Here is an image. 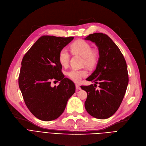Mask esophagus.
<instances>
[{
  "mask_svg": "<svg viewBox=\"0 0 146 146\" xmlns=\"http://www.w3.org/2000/svg\"><path fill=\"white\" fill-rule=\"evenodd\" d=\"M76 89L77 90H80L81 89L80 86L78 85V84H76Z\"/></svg>",
  "mask_w": 146,
  "mask_h": 146,
  "instance_id": "obj_1",
  "label": "esophagus"
}]
</instances>
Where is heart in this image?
Here are the masks:
<instances>
[{
	"instance_id": "heart-1",
	"label": "heart",
	"mask_w": 146,
	"mask_h": 146,
	"mask_svg": "<svg viewBox=\"0 0 146 146\" xmlns=\"http://www.w3.org/2000/svg\"><path fill=\"white\" fill-rule=\"evenodd\" d=\"M70 50L74 54L82 56L83 63L89 67H95L99 61V54L97 50L92 49V45L86 41L79 40L76 41L70 45ZM58 60L60 64L67 66L70 60V54L66 48L61 49L58 54ZM67 75L74 82H79L82 78L86 77L87 72L84 70L73 68L67 72Z\"/></svg>"
}]
</instances>
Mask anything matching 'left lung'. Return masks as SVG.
I'll return each mask as SVG.
<instances>
[{
    "label": "left lung",
    "mask_w": 146,
    "mask_h": 146,
    "mask_svg": "<svg viewBox=\"0 0 146 146\" xmlns=\"http://www.w3.org/2000/svg\"><path fill=\"white\" fill-rule=\"evenodd\" d=\"M95 42L99 58L95 70L86 80L94 85L81 86L87 92L85 106L98 119H106L116 112L123 99L128 84L125 60L118 46L105 34L94 33L85 38ZM99 84L96 90V84Z\"/></svg>",
    "instance_id": "8db88e82"
}]
</instances>
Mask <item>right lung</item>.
<instances>
[{"label":"right lung","mask_w":146,"mask_h":146,"mask_svg":"<svg viewBox=\"0 0 146 146\" xmlns=\"http://www.w3.org/2000/svg\"><path fill=\"white\" fill-rule=\"evenodd\" d=\"M73 38L43 35L23 57L19 87L27 108L40 120L58 118L75 92L74 83L64 78L58 60L60 50ZM51 80L60 82L57 87H51Z\"/></svg>","instance_id":"add662e5"}]
</instances>
